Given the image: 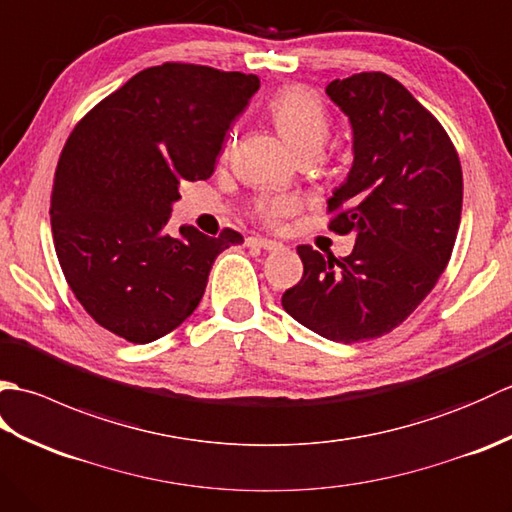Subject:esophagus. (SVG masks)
I'll return each instance as SVG.
<instances>
[{"mask_svg":"<svg viewBox=\"0 0 512 512\" xmlns=\"http://www.w3.org/2000/svg\"><path fill=\"white\" fill-rule=\"evenodd\" d=\"M246 246L262 248V250H281V248H284L279 242H273V239H264V237H248Z\"/></svg>","mask_w":512,"mask_h":512,"instance_id":"1","label":"esophagus"}]
</instances>
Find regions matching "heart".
<instances>
[{"instance_id": "b5f03b06", "label": "heart", "mask_w": 512, "mask_h": 512, "mask_svg": "<svg viewBox=\"0 0 512 512\" xmlns=\"http://www.w3.org/2000/svg\"><path fill=\"white\" fill-rule=\"evenodd\" d=\"M270 121L295 154H319L330 136V114L321 96L306 85H288L270 96L266 105ZM297 209L290 195H262L253 204V215L264 226H277Z\"/></svg>"}]
</instances>
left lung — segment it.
<instances>
[{"mask_svg":"<svg viewBox=\"0 0 512 512\" xmlns=\"http://www.w3.org/2000/svg\"><path fill=\"white\" fill-rule=\"evenodd\" d=\"M325 92L354 132L328 228L356 244L339 259L297 246L303 277L281 306L325 339L358 343L398 328L438 284L460 228L462 165L438 118L389 74H352Z\"/></svg>","mask_w":512,"mask_h":512,"instance_id":"left-lung-1","label":"left lung"}]
</instances>
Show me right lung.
I'll return each mask as SVG.
<instances>
[{"mask_svg":"<svg viewBox=\"0 0 512 512\" xmlns=\"http://www.w3.org/2000/svg\"><path fill=\"white\" fill-rule=\"evenodd\" d=\"M259 88L255 74L162 63L94 105L65 140L50 224L65 281L85 312L129 343L189 319L215 257L244 237L169 233L184 182L211 178L226 132Z\"/></svg>","mask_w":512,"mask_h":512,"instance_id":"add662e5","label":"right lung"}]
</instances>
